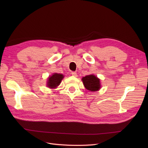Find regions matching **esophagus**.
Here are the masks:
<instances>
[{"label":"esophagus","mask_w":148,"mask_h":148,"mask_svg":"<svg viewBox=\"0 0 148 148\" xmlns=\"http://www.w3.org/2000/svg\"><path fill=\"white\" fill-rule=\"evenodd\" d=\"M71 75L73 76V77H77V73H76V72H75V71H72V72H71Z\"/></svg>","instance_id":"34e87169"}]
</instances>
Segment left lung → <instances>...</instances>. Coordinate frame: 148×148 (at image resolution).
<instances>
[{"label":"left lung","instance_id":"8db88e82","mask_svg":"<svg viewBox=\"0 0 148 148\" xmlns=\"http://www.w3.org/2000/svg\"><path fill=\"white\" fill-rule=\"evenodd\" d=\"M84 87L91 91H97L101 88L100 79L93 75H87L82 78Z\"/></svg>","mask_w":148,"mask_h":148}]
</instances>
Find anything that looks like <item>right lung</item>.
I'll return each mask as SVG.
<instances>
[{
	"mask_svg": "<svg viewBox=\"0 0 148 148\" xmlns=\"http://www.w3.org/2000/svg\"><path fill=\"white\" fill-rule=\"evenodd\" d=\"M64 78V75L62 74L54 73L48 78L47 86L51 88H56L60 84L62 79Z\"/></svg>",
	"mask_w": 148,
	"mask_h": 148,
	"instance_id": "add662e5",
	"label": "right lung"
}]
</instances>
